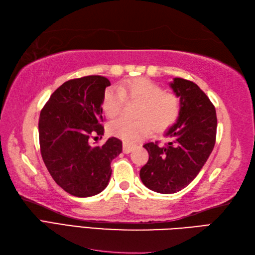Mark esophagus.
I'll return each instance as SVG.
<instances>
[{"label":"esophagus","mask_w":255,"mask_h":255,"mask_svg":"<svg viewBox=\"0 0 255 255\" xmlns=\"http://www.w3.org/2000/svg\"><path fill=\"white\" fill-rule=\"evenodd\" d=\"M134 149V146L128 144V142H123V152L124 153H129Z\"/></svg>","instance_id":"obj_1"}]
</instances>
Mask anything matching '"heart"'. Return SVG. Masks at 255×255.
I'll use <instances>...</instances> for the list:
<instances>
[{"instance_id": "obj_1", "label": "heart", "mask_w": 255, "mask_h": 255, "mask_svg": "<svg viewBox=\"0 0 255 255\" xmlns=\"http://www.w3.org/2000/svg\"><path fill=\"white\" fill-rule=\"evenodd\" d=\"M136 102L135 118L129 121L118 119L109 126L111 135L128 144L147 137L151 128L154 132H163L174 124L181 114V99L162 86L146 78L127 80L104 93L102 107L108 118H116L121 113L124 101Z\"/></svg>"}]
</instances>
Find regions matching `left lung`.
<instances>
[{
    "label": "left lung",
    "mask_w": 255,
    "mask_h": 255,
    "mask_svg": "<svg viewBox=\"0 0 255 255\" xmlns=\"http://www.w3.org/2000/svg\"><path fill=\"white\" fill-rule=\"evenodd\" d=\"M170 86L181 99V114L164 134L169 142L144 145L149 159L139 172L142 184L160 194H174L194 181L216 138L215 107L203 91L182 78H174Z\"/></svg>",
    "instance_id": "1"
}]
</instances>
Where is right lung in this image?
<instances>
[{
    "instance_id": "add662e5",
    "label": "right lung",
    "mask_w": 255,
    "mask_h": 255,
    "mask_svg": "<svg viewBox=\"0 0 255 255\" xmlns=\"http://www.w3.org/2000/svg\"><path fill=\"white\" fill-rule=\"evenodd\" d=\"M110 81L88 76L61 84L43 107L39 119L42 159L58 186L76 197L95 196L107 187L110 163L122 141L110 137L94 146L93 134L104 135L103 96Z\"/></svg>"
}]
</instances>
